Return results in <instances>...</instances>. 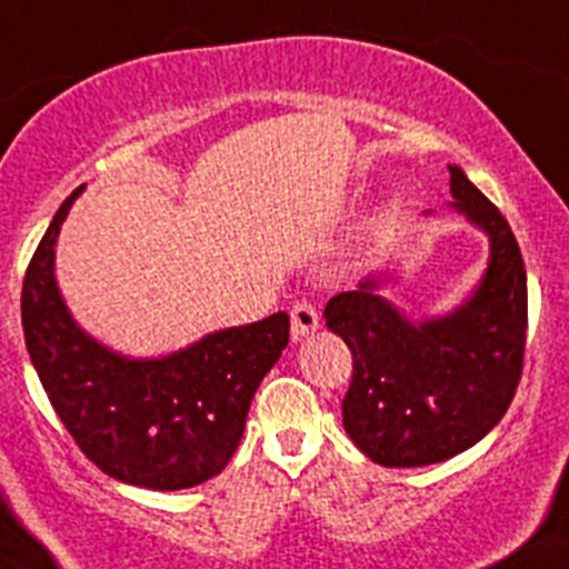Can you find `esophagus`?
<instances>
[{"label":"esophagus","instance_id":"esophagus-1","mask_svg":"<svg viewBox=\"0 0 569 569\" xmlns=\"http://www.w3.org/2000/svg\"><path fill=\"white\" fill-rule=\"evenodd\" d=\"M318 307L312 305V301H307V299H301V301H296L293 305V310H290V323H293V338L299 340V338H305V335H310V332H316L318 329Z\"/></svg>","mask_w":569,"mask_h":569}]
</instances>
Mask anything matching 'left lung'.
Here are the masks:
<instances>
[{"instance_id": "left-lung-1", "label": "left lung", "mask_w": 569, "mask_h": 569, "mask_svg": "<svg viewBox=\"0 0 569 569\" xmlns=\"http://www.w3.org/2000/svg\"><path fill=\"white\" fill-rule=\"evenodd\" d=\"M456 209L491 237L478 293L447 318L410 323L377 281L327 301V327L351 349L343 427L380 467H427L478 443L506 416L522 377L528 281L500 209L450 167Z\"/></svg>"}]
</instances>
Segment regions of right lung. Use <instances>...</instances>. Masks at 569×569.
<instances>
[{
  "mask_svg": "<svg viewBox=\"0 0 569 569\" xmlns=\"http://www.w3.org/2000/svg\"><path fill=\"white\" fill-rule=\"evenodd\" d=\"M74 189L38 242L21 284L30 360L58 419L111 478L178 491L234 456L262 377L290 340L288 312L223 329L164 360H126L83 335L58 293L52 259Z\"/></svg>",
  "mask_w": 569,
  "mask_h": 569,
  "instance_id": "add662e5",
  "label": "right lung"
}]
</instances>
